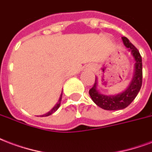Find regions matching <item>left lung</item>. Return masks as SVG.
Wrapping results in <instances>:
<instances>
[{
	"label": "left lung",
	"mask_w": 152,
	"mask_h": 152,
	"mask_svg": "<svg viewBox=\"0 0 152 152\" xmlns=\"http://www.w3.org/2000/svg\"><path fill=\"white\" fill-rule=\"evenodd\" d=\"M122 39L125 47L128 48V51L133 57L134 63L133 76L127 88L124 91L117 94H104L101 93V91H99L97 88L98 80L96 76L95 84L89 90V95L93 102L105 110H120L126 108L134 100L142 86V57L137 48L130 42L127 38L122 37Z\"/></svg>",
	"instance_id": "left-lung-1"
}]
</instances>
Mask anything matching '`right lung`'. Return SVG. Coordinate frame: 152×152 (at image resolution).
Listing matches in <instances>:
<instances>
[{
	"label": "right lung",
	"instance_id": "1",
	"mask_svg": "<svg viewBox=\"0 0 152 152\" xmlns=\"http://www.w3.org/2000/svg\"><path fill=\"white\" fill-rule=\"evenodd\" d=\"M62 96H63V93H61V94H60V96H59V101L57 102V103L56 104V105L54 106L51 110H50L49 112H48L47 113H45V114H42V115H41V117H48V116H50V114H52V113H54L55 112H56L58 109L59 108V106H60V104H61V100H62Z\"/></svg>",
	"mask_w": 152,
	"mask_h": 152
}]
</instances>
